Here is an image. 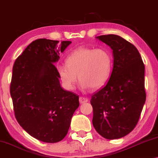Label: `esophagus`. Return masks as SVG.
I'll list each match as a JSON object with an SVG mask.
<instances>
[{"label":"esophagus","instance_id":"obj_1","mask_svg":"<svg viewBox=\"0 0 158 158\" xmlns=\"http://www.w3.org/2000/svg\"><path fill=\"white\" fill-rule=\"evenodd\" d=\"M88 98H85V97H83V96H81L79 98V101L81 103H86L88 102Z\"/></svg>","mask_w":158,"mask_h":158}]
</instances>
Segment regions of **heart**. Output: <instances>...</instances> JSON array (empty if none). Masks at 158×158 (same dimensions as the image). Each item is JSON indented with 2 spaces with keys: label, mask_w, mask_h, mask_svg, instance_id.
<instances>
[{
  "label": "heart",
  "mask_w": 158,
  "mask_h": 158,
  "mask_svg": "<svg viewBox=\"0 0 158 158\" xmlns=\"http://www.w3.org/2000/svg\"><path fill=\"white\" fill-rule=\"evenodd\" d=\"M112 60L110 54L103 49L81 47L66 59V65L58 67V73L64 85L73 90L78 79L83 89L101 88L109 78Z\"/></svg>",
  "instance_id": "1"
}]
</instances>
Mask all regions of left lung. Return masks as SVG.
I'll return each mask as SVG.
<instances>
[{"mask_svg":"<svg viewBox=\"0 0 158 158\" xmlns=\"http://www.w3.org/2000/svg\"><path fill=\"white\" fill-rule=\"evenodd\" d=\"M111 47L114 67L106 85L92 95L93 125L108 139H119L135 129L146 100L144 64L137 49L115 34L98 36Z\"/></svg>","mask_w":158,"mask_h":158,"instance_id":"1","label":"left lung"}]
</instances>
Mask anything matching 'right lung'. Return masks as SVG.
Segmentation results:
<instances>
[{
  "label": "right lung",
  "mask_w": 158,
  "mask_h": 158,
  "mask_svg": "<svg viewBox=\"0 0 158 158\" xmlns=\"http://www.w3.org/2000/svg\"><path fill=\"white\" fill-rule=\"evenodd\" d=\"M70 41L39 39L16 58L13 67L10 94L17 122L31 137L55 143L68 134L79 96L60 84L54 63Z\"/></svg>",
  "instance_id": "obj_1"
}]
</instances>
